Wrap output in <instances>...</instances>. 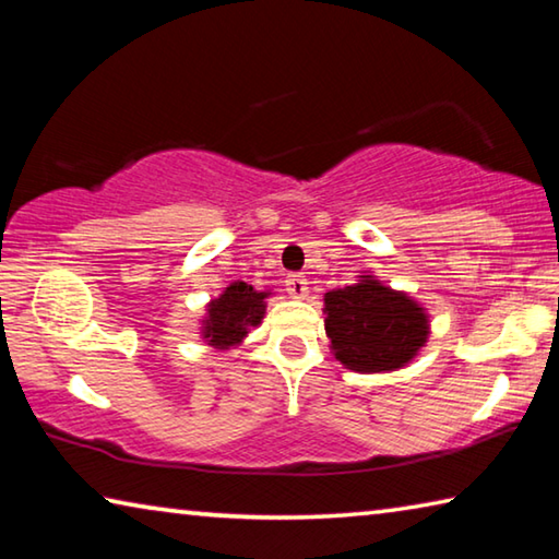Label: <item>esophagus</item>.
I'll return each instance as SVG.
<instances>
[{
    "instance_id": "34e87169",
    "label": "esophagus",
    "mask_w": 559,
    "mask_h": 559,
    "mask_svg": "<svg viewBox=\"0 0 559 559\" xmlns=\"http://www.w3.org/2000/svg\"><path fill=\"white\" fill-rule=\"evenodd\" d=\"M286 290L293 298H306L308 296V278L302 273H290L286 278Z\"/></svg>"
}]
</instances>
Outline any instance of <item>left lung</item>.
<instances>
[{"mask_svg":"<svg viewBox=\"0 0 559 559\" xmlns=\"http://www.w3.org/2000/svg\"><path fill=\"white\" fill-rule=\"evenodd\" d=\"M325 333L330 353L359 374L396 372L427 347L431 320L427 308L406 290L365 273L357 283L325 293Z\"/></svg>","mask_w":559,"mask_h":559,"instance_id":"8db88e82","label":"left lung"}]
</instances>
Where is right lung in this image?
<instances>
[{"label": "right lung", "instance_id": "obj_1", "mask_svg": "<svg viewBox=\"0 0 559 559\" xmlns=\"http://www.w3.org/2000/svg\"><path fill=\"white\" fill-rule=\"evenodd\" d=\"M266 298H271V290H257L243 281L229 283L219 296L206 302V313L200 320L204 343L219 353L239 347L251 328L261 325Z\"/></svg>", "mask_w": 559, "mask_h": 559}]
</instances>
